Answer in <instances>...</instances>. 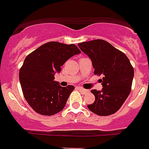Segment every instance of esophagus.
I'll return each instance as SVG.
<instances>
[{
  "instance_id": "34e87169",
  "label": "esophagus",
  "mask_w": 149,
  "mask_h": 149,
  "mask_svg": "<svg viewBox=\"0 0 149 149\" xmlns=\"http://www.w3.org/2000/svg\"><path fill=\"white\" fill-rule=\"evenodd\" d=\"M78 89L80 90V92H81V93H83V94H86V93H89V91L88 90V89H85L82 87H78Z\"/></svg>"
}]
</instances>
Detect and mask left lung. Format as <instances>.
I'll return each mask as SVG.
<instances>
[{
  "label": "left lung",
  "instance_id": "obj_1",
  "mask_svg": "<svg viewBox=\"0 0 149 149\" xmlns=\"http://www.w3.org/2000/svg\"><path fill=\"white\" fill-rule=\"evenodd\" d=\"M78 46L93 62L95 74L104 75L101 80L103 89L91 91L95 100L87 105L88 108L98 116L115 113L131 93L134 71L130 60L123 52L102 39L79 43Z\"/></svg>",
  "mask_w": 149,
  "mask_h": 149
}]
</instances>
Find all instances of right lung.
Instances as JSON below:
<instances>
[{
	"label": "right lung",
	"mask_w": 149,
	"mask_h": 149,
	"mask_svg": "<svg viewBox=\"0 0 149 149\" xmlns=\"http://www.w3.org/2000/svg\"><path fill=\"white\" fill-rule=\"evenodd\" d=\"M80 53L75 45L49 42L26 56L19 80L24 97L34 111L52 116L65 107L74 86H60L54 81V74L61 72V66L68 59Z\"/></svg>",
	"instance_id": "right-lung-1"
}]
</instances>
